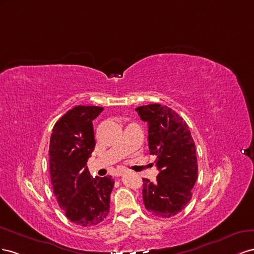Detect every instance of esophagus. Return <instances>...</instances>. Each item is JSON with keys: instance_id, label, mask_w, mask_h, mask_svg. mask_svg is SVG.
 Wrapping results in <instances>:
<instances>
[{"instance_id": "1", "label": "esophagus", "mask_w": 254, "mask_h": 254, "mask_svg": "<svg viewBox=\"0 0 254 254\" xmlns=\"http://www.w3.org/2000/svg\"><path fill=\"white\" fill-rule=\"evenodd\" d=\"M120 176H122V172L120 171V172H117V177H120Z\"/></svg>"}]
</instances>
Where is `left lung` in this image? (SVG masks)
I'll list each match as a JSON object with an SVG mask.
<instances>
[{
    "instance_id": "obj_1",
    "label": "left lung",
    "mask_w": 254,
    "mask_h": 254,
    "mask_svg": "<svg viewBox=\"0 0 254 254\" xmlns=\"http://www.w3.org/2000/svg\"><path fill=\"white\" fill-rule=\"evenodd\" d=\"M148 122L150 154L156 155V182L142 179V199L148 211L169 218L190 201L198 178L195 146L187 123L170 107L149 104L135 110Z\"/></svg>"
}]
</instances>
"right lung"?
I'll return each instance as SVG.
<instances>
[{
    "instance_id": "obj_1",
    "label": "right lung",
    "mask_w": 254,
    "mask_h": 254,
    "mask_svg": "<svg viewBox=\"0 0 254 254\" xmlns=\"http://www.w3.org/2000/svg\"><path fill=\"white\" fill-rule=\"evenodd\" d=\"M101 106L78 105L55 123L50 139V173L57 202L67 218L77 226L92 227L110 212L114 187L111 176L93 179L87 161L95 150L92 120Z\"/></svg>"
}]
</instances>
